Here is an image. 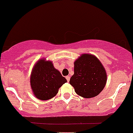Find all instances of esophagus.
Masks as SVG:
<instances>
[{
    "instance_id": "obj_1",
    "label": "esophagus",
    "mask_w": 133,
    "mask_h": 133,
    "mask_svg": "<svg viewBox=\"0 0 133 133\" xmlns=\"http://www.w3.org/2000/svg\"><path fill=\"white\" fill-rule=\"evenodd\" d=\"M70 77L69 76H66V79L67 82H69V81H70Z\"/></svg>"
}]
</instances>
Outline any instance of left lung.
<instances>
[{
	"mask_svg": "<svg viewBox=\"0 0 133 133\" xmlns=\"http://www.w3.org/2000/svg\"><path fill=\"white\" fill-rule=\"evenodd\" d=\"M74 74L70 78V83L81 97H96L105 87L107 79L105 69L94 55H81L74 62Z\"/></svg>",
	"mask_w": 133,
	"mask_h": 133,
	"instance_id": "8db88e82",
	"label": "left lung"
}]
</instances>
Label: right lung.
<instances>
[{"instance_id": "1", "label": "right lung", "mask_w": 133, "mask_h": 133, "mask_svg": "<svg viewBox=\"0 0 133 133\" xmlns=\"http://www.w3.org/2000/svg\"><path fill=\"white\" fill-rule=\"evenodd\" d=\"M31 85L38 99L48 100L55 97L59 88L67 82L51 61L41 59L37 62L31 76Z\"/></svg>"}]
</instances>
